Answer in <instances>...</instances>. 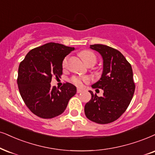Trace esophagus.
Wrapping results in <instances>:
<instances>
[{"mask_svg":"<svg viewBox=\"0 0 155 155\" xmlns=\"http://www.w3.org/2000/svg\"><path fill=\"white\" fill-rule=\"evenodd\" d=\"M81 91H82V89H77V90H76V92H77L78 94L81 93Z\"/></svg>","mask_w":155,"mask_h":155,"instance_id":"esophagus-1","label":"esophagus"}]
</instances>
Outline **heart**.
<instances>
[{
    "label": "heart",
    "instance_id": "obj_1",
    "mask_svg": "<svg viewBox=\"0 0 155 155\" xmlns=\"http://www.w3.org/2000/svg\"><path fill=\"white\" fill-rule=\"evenodd\" d=\"M80 56L84 62H85L86 64L88 65V64L91 63H95L97 62V56L96 55L94 54L93 52L90 51L85 50L82 51L80 53ZM68 57L66 56L64 58L63 61H62V66L63 68H66L68 66ZM89 81V79L87 76H74L71 78V81L74 84H75L77 87H81L83 85L84 83L85 82H88Z\"/></svg>",
    "mask_w": 155,
    "mask_h": 155
}]
</instances>
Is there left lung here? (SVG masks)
Here are the masks:
<instances>
[{
    "label": "left lung",
    "instance_id": "8db88e82",
    "mask_svg": "<svg viewBox=\"0 0 155 155\" xmlns=\"http://www.w3.org/2000/svg\"><path fill=\"white\" fill-rule=\"evenodd\" d=\"M90 48L101 55L103 73L101 79L91 86L104 90L102 97L89 91L91 98L84 107L86 117L98 124H104L119 119L127 110L135 90L131 64L118 50L102 44Z\"/></svg>",
    "mask_w": 155,
    "mask_h": 155
}]
</instances>
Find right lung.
Wrapping results in <instances>:
<instances>
[{
    "label": "right lung",
    "instance_id": "obj_1",
    "mask_svg": "<svg viewBox=\"0 0 155 155\" xmlns=\"http://www.w3.org/2000/svg\"><path fill=\"white\" fill-rule=\"evenodd\" d=\"M74 47L48 43L31 50L20 63L17 84L23 101L32 113L51 119L65 111L76 93L73 84H64L60 89L51 87L52 77L61 78L62 61Z\"/></svg>",
    "mask_w": 155,
    "mask_h": 155
}]
</instances>
